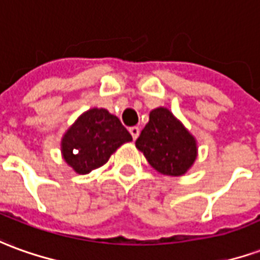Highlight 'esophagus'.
<instances>
[{
  "label": "esophagus",
  "mask_w": 260,
  "mask_h": 260,
  "mask_svg": "<svg viewBox=\"0 0 260 260\" xmlns=\"http://www.w3.org/2000/svg\"><path fill=\"white\" fill-rule=\"evenodd\" d=\"M129 134L132 135V138H134V141H135L136 138L139 136V128H138V126H131Z\"/></svg>",
  "instance_id": "1"
}]
</instances>
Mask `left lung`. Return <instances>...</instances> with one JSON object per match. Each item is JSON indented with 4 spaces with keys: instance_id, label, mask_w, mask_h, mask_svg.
I'll return each instance as SVG.
<instances>
[{
    "instance_id": "1",
    "label": "left lung",
    "mask_w": 260,
    "mask_h": 260,
    "mask_svg": "<svg viewBox=\"0 0 260 260\" xmlns=\"http://www.w3.org/2000/svg\"><path fill=\"white\" fill-rule=\"evenodd\" d=\"M135 145L156 172L174 177L187 173L199 155L196 138L165 107L150 111Z\"/></svg>"
}]
</instances>
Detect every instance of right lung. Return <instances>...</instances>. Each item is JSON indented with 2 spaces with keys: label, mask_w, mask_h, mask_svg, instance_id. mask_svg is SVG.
<instances>
[{
  "label": "right lung",
  "mask_w": 260,
  "mask_h": 260,
  "mask_svg": "<svg viewBox=\"0 0 260 260\" xmlns=\"http://www.w3.org/2000/svg\"><path fill=\"white\" fill-rule=\"evenodd\" d=\"M132 136L121 121L105 108L83 112L61 138V156L76 173L87 174L104 166Z\"/></svg>",
  "instance_id": "obj_1"
}]
</instances>
